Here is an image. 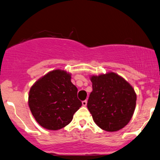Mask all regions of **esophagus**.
Wrapping results in <instances>:
<instances>
[{"mask_svg": "<svg viewBox=\"0 0 160 160\" xmlns=\"http://www.w3.org/2000/svg\"><path fill=\"white\" fill-rule=\"evenodd\" d=\"M87 103H88L87 100H84V101H82V106H84V107H86V106H87Z\"/></svg>", "mask_w": 160, "mask_h": 160, "instance_id": "34e87169", "label": "esophagus"}]
</instances>
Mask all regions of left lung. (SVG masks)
<instances>
[{"label":"left lung","mask_w":160,"mask_h":160,"mask_svg":"<svg viewBox=\"0 0 160 160\" xmlns=\"http://www.w3.org/2000/svg\"><path fill=\"white\" fill-rule=\"evenodd\" d=\"M90 80L93 91L87 105L94 122L109 132L123 128L135 109L137 95L133 87L113 72L91 75Z\"/></svg>","instance_id":"obj_1"}]
</instances>
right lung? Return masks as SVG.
I'll return each mask as SVG.
<instances>
[{
	"instance_id": "1",
	"label": "right lung",
	"mask_w": 160,
	"mask_h": 160,
	"mask_svg": "<svg viewBox=\"0 0 160 160\" xmlns=\"http://www.w3.org/2000/svg\"><path fill=\"white\" fill-rule=\"evenodd\" d=\"M78 89L71 82V73L57 69L41 77L32 85L28 103L37 122L48 130L66 126L82 107Z\"/></svg>"
}]
</instances>
